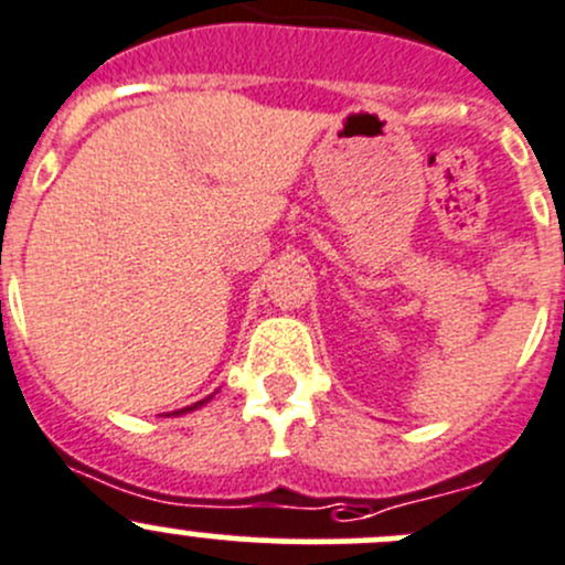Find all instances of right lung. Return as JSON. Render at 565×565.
Returning <instances> with one entry per match:
<instances>
[{
  "label": "right lung",
  "mask_w": 565,
  "mask_h": 565,
  "mask_svg": "<svg viewBox=\"0 0 565 565\" xmlns=\"http://www.w3.org/2000/svg\"><path fill=\"white\" fill-rule=\"evenodd\" d=\"M210 402V396L207 398H202V402H196V404H191V407H185V409H177V413H172V415H182V413H191V409H196V407H202V404H207Z\"/></svg>",
  "instance_id": "right-lung-1"
}]
</instances>
